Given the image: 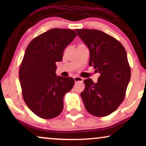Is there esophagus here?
<instances>
[{
	"mask_svg": "<svg viewBox=\"0 0 146 146\" xmlns=\"http://www.w3.org/2000/svg\"><path fill=\"white\" fill-rule=\"evenodd\" d=\"M74 80L75 82H82L84 80L80 76H74Z\"/></svg>",
	"mask_w": 146,
	"mask_h": 146,
	"instance_id": "esophagus-1",
	"label": "esophagus"
}]
</instances>
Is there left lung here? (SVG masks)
Masks as SVG:
<instances>
[{
  "label": "left lung",
  "instance_id": "left-lung-1",
  "mask_svg": "<svg viewBox=\"0 0 146 146\" xmlns=\"http://www.w3.org/2000/svg\"><path fill=\"white\" fill-rule=\"evenodd\" d=\"M90 51L89 65L100 73L98 82L90 78L84 81L80 95L92 115L103 117L113 112L124 99L131 77L126 51L114 38L92 29H76Z\"/></svg>",
  "mask_w": 146,
  "mask_h": 146
}]
</instances>
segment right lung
<instances>
[{
    "mask_svg": "<svg viewBox=\"0 0 146 146\" xmlns=\"http://www.w3.org/2000/svg\"><path fill=\"white\" fill-rule=\"evenodd\" d=\"M77 34L70 29H52L34 38L26 49L19 68L24 100L34 113L44 119L57 117L63 98L74 84L70 77L56 76V62Z\"/></svg>",
    "mask_w": 146,
    "mask_h": 146,
    "instance_id": "add662e5",
    "label": "right lung"
}]
</instances>
